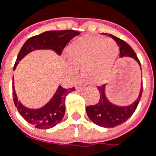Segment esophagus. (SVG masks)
Here are the masks:
<instances>
[{"mask_svg": "<svg viewBox=\"0 0 156 156\" xmlns=\"http://www.w3.org/2000/svg\"><path fill=\"white\" fill-rule=\"evenodd\" d=\"M82 89H83V87H82V85H78V86H77V91H81Z\"/></svg>", "mask_w": 156, "mask_h": 156, "instance_id": "1", "label": "esophagus"}]
</instances>
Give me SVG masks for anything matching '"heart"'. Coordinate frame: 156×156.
<instances>
[{
	"label": "heart",
	"mask_w": 156,
	"mask_h": 156,
	"mask_svg": "<svg viewBox=\"0 0 156 156\" xmlns=\"http://www.w3.org/2000/svg\"><path fill=\"white\" fill-rule=\"evenodd\" d=\"M118 53V46L112 40L85 37L70 46L68 55L71 64L68 65V71L75 75V65L82 66L85 79L90 83H98L112 69Z\"/></svg>",
	"instance_id": "heart-1"
}]
</instances>
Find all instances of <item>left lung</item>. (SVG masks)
Listing matches in <instances>:
<instances>
[{
    "instance_id": "obj_1",
    "label": "left lung",
    "mask_w": 156,
    "mask_h": 156,
    "mask_svg": "<svg viewBox=\"0 0 156 156\" xmlns=\"http://www.w3.org/2000/svg\"><path fill=\"white\" fill-rule=\"evenodd\" d=\"M109 36L117 43L119 47L120 57H130L133 58L136 60V62H138V64L140 66L139 58H137V55L135 54L134 51L131 48L129 44L114 36L112 35ZM98 89L100 94L98 102L95 105L86 106L85 110L88 117L94 124L103 127H114L126 121L136 110L142 94V84H141L139 96L132 105L127 106H118L110 103L106 98L105 95V85L98 86Z\"/></svg>"
}]
</instances>
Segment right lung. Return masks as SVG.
Instances as JSON below:
<instances>
[{"label":"right lung","instance_id":"1","mask_svg":"<svg viewBox=\"0 0 156 156\" xmlns=\"http://www.w3.org/2000/svg\"><path fill=\"white\" fill-rule=\"evenodd\" d=\"M78 35L79 32L75 30H51L29 38L19 51L14 70L16 68L19 61L34 50L50 49L60 55L67 44ZM73 91H75V87L66 89L59 86L51 101L39 109H30L22 105L17 98L14 86L13 98L18 112L25 120L39 129H49L58 125L63 119L65 112V97Z\"/></svg>","mask_w":156,"mask_h":156}]
</instances>
